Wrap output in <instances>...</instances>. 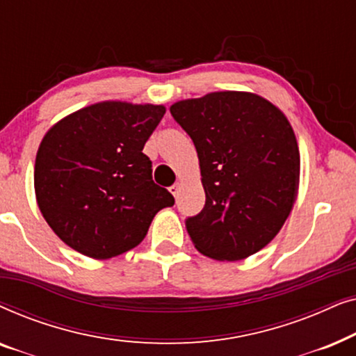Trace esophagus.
<instances>
[{"label":"esophagus","mask_w":356,"mask_h":356,"mask_svg":"<svg viewBox=\"0 0 356 356\" xmlns=\"http://www.w3.org/2000/svg\"><path fill=\"white\" fill-rule=\"evenodd\" d=\"M178 191H179V184H178V183H175L173 186H170V193H172L175 197L178 196Z\"/></svg>","instance_id":"esophagus-1"}]
</instances>
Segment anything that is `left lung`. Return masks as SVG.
Listing matches in <instances>:
<instances>
[{"instance_id":"1","label":"left lung","mask_w":356,"mask_h":356,"mask_svg":"<svg viewBox=\"0 0 356 356\" xmlns=\"http://www.w3.org/2000/svg\"><path fill=\"white\" fill-rule=\"evenodd\" d=\"M196 147L206 204L186 218L197 251L240 261L274 240L293 207L300 150L286 116L250 92H212L170 106Z\"/></svg>"}]
</instances>
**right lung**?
Wrapping results in <instances>:
<instances>
[{"mask_svg": "<svg viewBox=\"0 0 356 356\" xmlns=\"http://www.w3.org/2000/svg\"><path fill=\"white\" fill-rule=\"evenodd\" d=\"M162 105L102 102L77 110L42 139L33 184L42 216L67 246L94 259L133 250L175 199L152 179L144 144Z\"/></svg>", "mask_w": 356, "mask_h": 356, "instance_id": "add662e5", "label": "right lung"}]
</instances>
